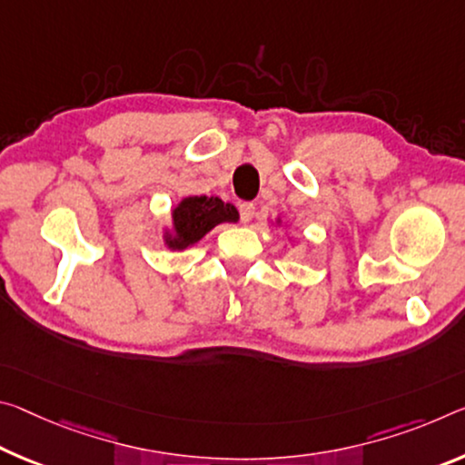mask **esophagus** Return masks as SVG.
I'll return each instance as SVG.
<instances>
[{
  "mask_svg": "<svg viewBox=\"0 0 465 465\" xmlns=\"http://www.w3.org/2000/svg\"><path fill=\"white\" fill-rule=\"evenodd\" d=\"M254 211H256V206L252 203H242L240 204V219L244 221V223H248V221L254 217Z\"/></svg>",
  "mask_w": 465,
  "mask_h": 465,
  "instance_id": "obj_1",
  "label": "esophagus"
}]
</instances>
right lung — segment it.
<instances>
[{
    "instance_id": "obj_1",
    "label": "right lung",
    "mask_w": 465,
    "mask_h": 465,
    "mask_svg": "<svg viewBox=\"0 0 465 465\" xmlns=\"http://www.w3.org/2000/svg\"><path fill=\"white\" fill-rule=\"evenodd\" d=\"M223 221H238V211L217 196H190L183 198L173 209L175 238H169L172 248H186L203 238L213 227Z\"/></svg>"
}]
</instances>
